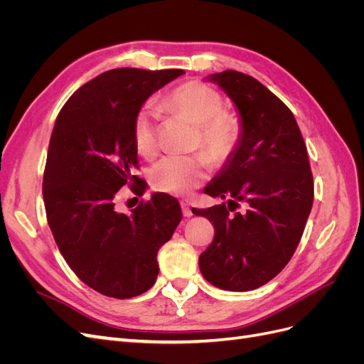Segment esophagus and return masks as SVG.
<instances>
[{"label":"esophagus","mask_w":364,"mask_h":364,"mask_svg":"<svg viewBox=\"0 0 364 364\" xmlns=\"http://www.w3.org/2000/svg\"><path fill=\"white\" fill-rule=\"evenodd\" d=\"M181 206H182V214H183V217H191V215H193V211H191V208H190L188 203L182 202Z\"/></svg>","instance_id":"esophagus-1"}]
</instances>
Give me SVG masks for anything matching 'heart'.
<instances>
[{
  "instance_id": "b5f03b06",
  "label": "heart",
  "mask_w": 364,
  "mask_h": 364,
  "mask_svg": "<svg viewBox=\"0 0 364 364\" xmlns=\"http://www.w3.org/2000/svg\"><path fill=\"white\" fill-rule=\"evenodd\" d=\"M168 102L200 126L202 147L215 162H225L238 146L241 123L223 111V97L199 80L182 83L168 95ZM159 111L151 103L142 106L134 118V144L139 155L150 158L158 147ZM209 162L205 155H171L161 159L150 171L151 185L171 196H188L208 174Z\"/></svg>"
}]
</instances>
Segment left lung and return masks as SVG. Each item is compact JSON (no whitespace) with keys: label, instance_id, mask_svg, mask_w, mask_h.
<instances>
[{"label":"left lung","instance_id":"left-lung-1","mask_svg":"<svg viewBox=\"0 0 364 364\" xmlns=\"http://www.w3.org/2000/svg\"><path fill=\"white\" fill-rule=\"evenodd\" d=\"M234 102L241 138L203 193L226 203L194 209L215 235L202 252L203 278L229 291H249L287 266L310 215L314 183L294 115L252 75L228 70L206 77ZM242 211L232 214L237 207Z\"/></svg>","mask_w":364,"mask_h":364}]
</instances>
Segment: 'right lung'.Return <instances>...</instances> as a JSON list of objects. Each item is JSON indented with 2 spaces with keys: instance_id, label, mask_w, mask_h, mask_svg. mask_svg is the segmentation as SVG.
<instances>
[{
  "instance_id": "right-lung-1",
  "label": "right lung",
  "mask_w": 364,
  "mask_h": 364,
  "mask_svg": "<svg viewBox=\"0 0 364 364\" xmlns=\"http://www.w3.org/2000/svg\"><path fill=\"white\" fill-rule=\"evenodd\" d=\"M183 70L106 71L65 103L50 138L42 194L56 245L87 287L115 299L147 291L156 281L158 250L182 218L174 197L156 193L132 213L115 209L118 190L141 194L134 170V118L147 98Z\"/></svg>"
}]
</instances>
